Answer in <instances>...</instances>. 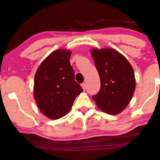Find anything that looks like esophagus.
Wrapping results in <instances>:
<instances>
[{
	"label": "esophagus",
	"mask_w": 160,
	"mask_h": 160,
	"mask_svg": "<svg viewBox=\"0 0 160 160\" xmlns=\"http://www.w3.org/2000/svg\"><path fill=\"white\" fill-rule=\"evenodd\" d=\"M81 86H82V88H83V90L86 89V83H83L81 84Z\"/></svg>",
	"instance_id": "obj_1"
}]
</instances>
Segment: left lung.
Wrapping results in <instances>:
<instances>
[{
    "label": "left lung",
    "mask_w": 160,
    "mask_h": 160,
    "mask_svg": "<svg viewBox=\"0 0 160 160\" xmlns=\"http://www.w3.org/2000/svg\"><path fill=\"white\" fill-rule=\"evenodd\" d=\"M101 80V88L92 97L100 109L109 114L122 112L135 89L134 70L125 56L113 49L91 50Z\"/></svg>",
    "instance_id": "left-lung-1"
}]
</instances>
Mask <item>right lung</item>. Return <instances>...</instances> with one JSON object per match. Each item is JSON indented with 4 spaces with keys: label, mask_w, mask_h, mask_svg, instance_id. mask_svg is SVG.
Instances as JSON below:
<instances>
[{
    "label": "right lung",
    "mask_w": 160,
    "mask_h": 160,
    "mask_svg": "<svg viewBox=\"0 0 160 160\" xmlns=\"http://www.w3.org/2000/svg\"><path fill=\"white\" fill-rule=\"evenodd\" d=\"M70 56L69 50L54 51L35 72L34 97L39 110L49 118L58 119L67 114L77 95L83 91L74 79Z\"/></svg>",
    "instance_id": "right-lung-1"
}]
</instances>
